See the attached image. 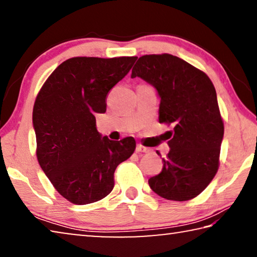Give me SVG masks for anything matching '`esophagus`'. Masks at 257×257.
<instances>
[{
	"label": "esophagus",
	"mask_w": 257,
	"mask_h": 257,
	"mask_svg": "<svg viewBox=\"0 0 257 257\" xmlns=\"http://www.w3.org/2000/svg\"><path fill=\"white\" fill-rule=\"evenodd\" d=\"M136 152H142V153H147V152H150V149H149V147H145V146H143V145H141V144H138V145L136 146Z\"/></svg>",
	"instance_id": "1"
}]
</instances>
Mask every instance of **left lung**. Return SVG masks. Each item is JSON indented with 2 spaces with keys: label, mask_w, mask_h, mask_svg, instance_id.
<instances>
[{
  "label": "left lung",
  "mask_w": 257,
  "mask_h": 257,
  "mask_svg": "<svg viewBox=\"0 0 257 257\" xmlns=\"http://www.w3.org/2000/svg\"><path fill=\"white\" fill-rule=\"evenodd\" d=\"M135 77L156 89L159 121L173 125L162 171L150 178L149 185L163 198L189 201L206 188L219 169L224 127L214 86L206 73L171 54L141 56L133 68Z\"/></svg>",
  "instance_id": "1"
}]
</instances>
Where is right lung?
<instances>
[{
	"label": "right lung",
	"mask_w": 257,
	"mask_h": 257,
	"mask_svg": "<svg viewBox=\"0 0 257 257\" xmlns=\"http://www.w3.org/2000/svg\"><path fill=\"white\" fill-rule=\"evenodd\" d=\"M136 56L64 61L47 78L33 110L38 163L72 204L97 202L114 187V171L136 149L133 137L110 141L96 129L106 95L130 71Z\"/></svg>",
	"instance_id": "add662e5"
}]
</instances>
